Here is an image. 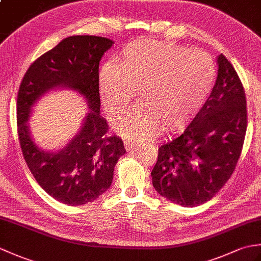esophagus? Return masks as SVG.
<instances>
[{"label": "esophagus", "instance_id": "34e87169", "mask_svg": "<svg viewBox=\"0 0 261 261\" xmlns=\"http://www.w3.org/2000/svg\"><path fill=\"white\" fill-rule=\"evenodd\" d=\"M139 147V145H138L137 142H135V141H124V148H125V150L126 151H132V150H135L136 148H138Z\"/></svg>", "mask_w": 261, "mask_h": 261}]
</instances>
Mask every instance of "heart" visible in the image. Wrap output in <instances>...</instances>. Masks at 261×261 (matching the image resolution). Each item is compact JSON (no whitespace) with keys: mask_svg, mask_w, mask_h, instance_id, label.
<instances>
[{"mask_svg":"<svg viewBox=\"0 0 261 261\" xmlns=\"http://www.w3.org/2000/svg\"><path fill=\"white\" fill-rule=\"evenodd\" d=\"M216 68L202 50L173 42L137 40L119 63H108L98 75L99 97L110 116L136 95L141 103L116 118L114 130L131 141L156 136L160 127L176 130L196 115L213 90Z\"/></svg>","mask_w":261,"mask_h":261,"instance_id":"1","label":"heart"}]
</instances>
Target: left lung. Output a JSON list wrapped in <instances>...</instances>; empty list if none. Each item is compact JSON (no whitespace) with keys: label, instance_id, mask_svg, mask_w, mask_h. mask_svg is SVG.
Wrapping results in <instances>:
<instances>
[{"label":"left lung","instance_id":"obj_1","mask_svg":"<svg viewBox=\"0 0 261 261\" xmlns=\"http://www.w3.org/2000/svg\"><path fill=\"white\" fill-rule=\"evenodd\" d=\"M218 77L206 102L191 124L158 149L151 171L160 195L185 207L204 204L231 177L240 158L247 130L245 90L222 54Z\"/></svg>","mask_w":261,"mask_h":261}]
</instances>
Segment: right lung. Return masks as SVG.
Instances as JSON below:
<instances>
[{
    "label": "right lung",
    "mask_w": 261,
    "mask_h": 261,
    "mask_svg": "<svg viewBox=\"0 0 261 261\" xmlns=\"http://www.w3.org/2000/svg\"><path fill=\"white\" fill-rule=\"evenodd\" d=\"M113 43L96 36L65 38L30 66L19 88L16 120L25 163L48 195L70 206L95 201L107 192L115 165L125 153L123 141L107 135V120L99 112L98 65ZM56 88L79 92L89 111L80 130L62 149L46 152L32 139L27 121L34 104Z\"/></svg>",
    "instance_id": "1"
}]
</instances>
